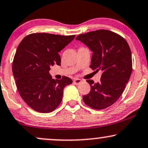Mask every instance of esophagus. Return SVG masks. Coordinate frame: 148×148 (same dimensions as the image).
I'll list each match as a JSON object with an SVG mask.
<instances>
[{
    "instance_id": "esophagus-1",
    "label": "esophagus",
    "mask_w": 148,
    "mask_h": 148,
    "mask_svg": "<svg viewBox=\"0 0 148 148\" xmlns=\"http://www.w3.org/2000/svg\"><path fill=\"white\" fill-rule=\"evenodd\" d=\"M81 81H82L81 79H77V78H76V79H74V84H76V85L79 84L80 83H81Z\"/></svg>"
}]
</instances>
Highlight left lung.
I'll use <instances>...</instances> for the list:
<instances>
[{
    "instance_id": "left-lung-1",
    "label": "left lung",
    "mask_w": 148,
    "mask_h": 148,
    "mask_svg": "<svg viewBox=\"0 0 148 148\" xmlns=\"http://www.w3.org/2000/svg\"><path fill=\"white\" fill-rule=\"evenodd\" d=\"M93 51L90 67L103 71L98 83L87 80L91 86L83 97L87 106L95 110L111 106L121 96L132 71L130 46L123 37L110 30L99 29L76 38Z\"/></svg>"
}]
</instances>
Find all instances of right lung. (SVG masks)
I'll use <instances>...</instances> for the list:
<instances>
[{
    "instance_id": "right-lung-1",
    "label": "right lung",
    "mask_w": 148,
    "mask_h": 148,
    "mask_svg": "<svg viewBox=\"0 0 148 148\" xmlns=\"http://www.w3.org/2000/svg\"><path fill=\"white\" fill-rule=\"evenodd\" d=\"M74 38L75 35L34 33L26 36L18 46L12 72L21 98L35 111H54L61 102L64 88L72 83L67 76L52 79L49 71L54 64L60 65L58 52Z\"/></svg>"
}]
</instances>
